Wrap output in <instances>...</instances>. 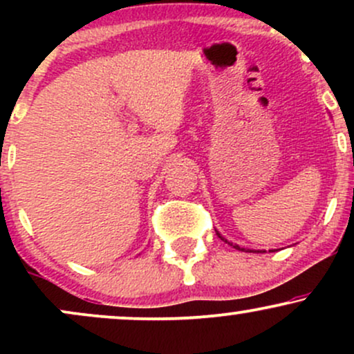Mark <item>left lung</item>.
Wrapping results in <instances>:
<instances>
[{
    "instance_id": "obj_1",
    "label": "left lung",
    "mask_w": 354,
    "mask_h": 354,
    "mask_svg": "<svg viewBox=\"0 0 354 354\" xmlns=\"http://www.w3.org/2000/svg\"><path fill=\"white\" fill-rule=\"evenodd\" d=\"M216 234H218V236H219V238H221V239H223V241H226V243H228V245H231V246H233V248H236V250H241V251H245V248H239L238 245H233V243H230V241H228V239H225V238H223V236H221V234H219V233H218V231H216ZM250 253H251V251H250ZM258 253H259V251H258Z\"/></svg>"
}]
</instances>
